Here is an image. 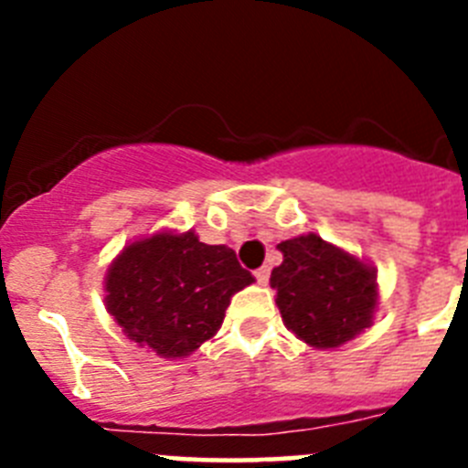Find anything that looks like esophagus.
<instances>
[{"label": "esophagus", "mask_w": 468, "mask_h": 468, "mask_svg": "<svg viewBox=\"0 0 468 468\" xmlns=\"http://www.w3.org/2000/svg\"><path fill=\"white\" fill-rule=\"evenodd\" d=\"M255 279H258V283H267V281H270V267L262 264L260 270H255Z\"/></svg>", "instance_id": "obj_1"}]
</instances>
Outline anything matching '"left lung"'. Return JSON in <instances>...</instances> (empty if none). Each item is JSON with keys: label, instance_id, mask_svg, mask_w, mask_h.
I'll return each instance as SVG.
<instances>
[{"label": "left lung", "instance_id": "1", "mask_svg": "<svg viewBox=\"0 0 468 468\" xmlns=\"http://www.w3.org/2000/svg\"><path fill=\"white\" fill-rule=\"evenodd\" d=\"M283 262L271 271L283 324L318 349H333L370 325L375 271L316 234L279 243Z\"/></svg>", "mask_w": 468, "mask_h": 468}]
</instances>
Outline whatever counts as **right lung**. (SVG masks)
Segmentation results:
<instances>
[{
  "mask_svg": "<svg viewBox=\"0 0 468 468\" xmlns=\"http://www.w3.org/2000/svg\"><path fill=\"white\" fill-rule=\"evenodd\" d=\"M253 274L227 246L187 234L135 241L107 271V309L133 342L159 356H187L222 325L231 295Z\"/></svg>",
  "mask_w": 468,
  "mask_h": 468,
  "instance_id": "right-lung-1",
  "label": "right lung"
}]
</instances>
